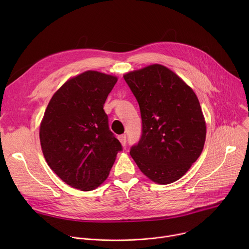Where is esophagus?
Masks as SVG:
<instances>
[{"mask_svg": "<svg viewBox=\"0 0 249 249\" xmlns=\"http://www.w3.org/2000/svg\"><path fill=\"white\" fill-rule=\"evenodd\" d=\"M118 140L120 141V143H121V145H122L123 147H125V146H126V143H127V138H126V135H125V134L118 136Z\"/></svg>", "mask_w": 249, "mask_h": 249, "instance_id": "esophagus-1", "label": "esophagus"}]
</instances>
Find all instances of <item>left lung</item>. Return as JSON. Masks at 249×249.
Masks as SVG:
<instances>
[{
  "label": "left lung",
  "mask_w": 249,
  "mask_h": 249,
  "mask_svg": "<svg viewBox=\"0 0 249 249\" xmlns=\"http://www.w3.org/2000/svg\"><path fill=\"white\" fill-rule=\"evenodd\" d=\"M141 111L142 135L130 155L140 170L159 184L178 180L201 155L206 123L190 87L155 64L124 75Z\"/></svg>",
  "instance_id": "left-lung-1"
}]
</instances>
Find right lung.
<instances>
[{"label": "right lung", "mask_w": 249, "mask_h": 249, "mask_svg": "<svg viewBox=\"0 0 249 249\" xmlns=\"http://www.w3.org/2000/svg\"><path fill=\"white\" fill-rule=\"evenodd\" d=\"M116 82V77L87 71L66 82L45 110L39 130L44 158L74 188L90 191L99 186L122 151L103 110Z\"/></svg>", "instance_id": "obj_1"}]
</instances>
